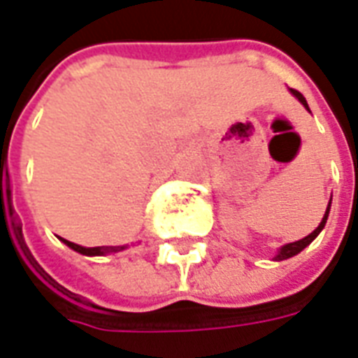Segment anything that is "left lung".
<instances>
[{"label": "left lung", "instance_id": "left-lung-1", "mask_svg": "<svg viewBox=\"0 0 358 358\" xmlns=\"http://www.w3.org/2000/svg\"><path fill=\"white\" fill-rule=\"evenodd\" d=\"M289 92H292L293 97H297L301 105H303V107H305V109L310 113V109H308V105H307V99L303 97V94H299L297 90H293V88H289ZM330 207H331V197H330V203H328V207H326V213H324L322 220H320V224H318V228H316V230H313V232L308 234V236H305L303 240L282 245V248L278 249L276 255H274V261H285V259H289V257H295L297 253H301V251L307 248V245H310V243H313V240H315L318 234L322 232V228L326 226V220H328V215H330Z\"/></svg>", "mask_w": 358, "mask_h": 358}]
</instances>
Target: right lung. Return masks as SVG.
<instances>
[{
  "mask_svg": "<svg viewBox=\"0 0 358 358\" xmlns=\"http://www.w3.org/2000/svg\"><path fill=\"white\" fill-rule=\"evenodd\" d=\"M61 241L69 245L71 249H74L76 253H80V255L86 257H101V255H110V253H118V251H124L128 245H101V248H82L78 243H73V241L65 240V238H61Z\"/></svg>",
  "mask_w": 358,
  "mask_h": 358,
  "instance_id": "add662e5",
  "label": "right lung"
}]
</instances>
